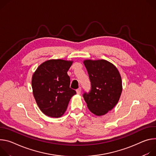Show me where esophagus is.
<instances>
[{"mask_svg": "<svg viewBox=\"0 0 156 156\" xmlns=\"http://www.w3.org/2000/svg\"><path fill=\"white\" fill-rule=\"evenodd\" d=\"M76 92L77 94H80L81 93V87H79L76 90Z\"/></svg>", "mask_w": 156, "mask_h": 156, "instance_id": "obj_1", "label": "esophagus"}]
</instances>
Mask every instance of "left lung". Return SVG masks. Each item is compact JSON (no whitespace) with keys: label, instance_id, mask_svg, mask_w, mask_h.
<instances>
[{"label":"left lung","instance_id":"8db88e82","mask_svg":"<svg viewBox=\"0 0 156 156\" xmlns=\"http://www.w3.org/2000/svg\"><path fill=\"white\" fill-rule=\"evenodd\" d=\"M91 88L83 97L89 110L97 116L106 114L118 103L122 92V81L116 67L106 60H85Z\"/></svg>","mask_w":156,"mask_h":156}]
</instances>
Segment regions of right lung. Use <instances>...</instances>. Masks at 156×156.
Returning a JSON list of instances; mask_svg holds the SVG:
<instances>
[{"mask_svg":"<svg viewBox=\"0 0 156 156\" xmlns=\"http://www.w3.org/2000/svg\"><path fill=\"white\" fill-rule=\"evenodd\" d=\"M73 61L51 59L41 64L32 77L33 94L38 106L46 115L58 118L66 112L71 97L67 71Z\"/></svg>","mask_w":156,"mask_h":156,"instance_id":"right-lung-1","label":"right lung"}]
</instances>
